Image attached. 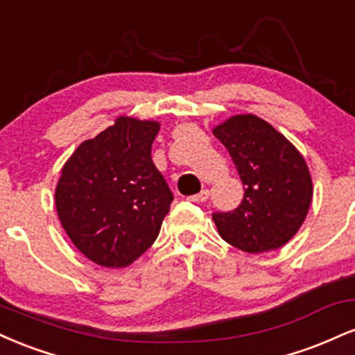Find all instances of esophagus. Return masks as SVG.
<instances>
[{"instance_id": "1", "label": "esophagus", "mask_w": 355, "mask_h": 355, "mask_svg": "<svg viewBox=\"0 0 355 355\" xmlns=\"http://www.w3.org/2000/svg\"><path fill=\"white\" fill-rule=\"evenodd\" d=\"M187 200H190V202H195V203H202V202H207V200H209V190H202L200 193H197V195H191V197L187 198Z\"/></svg>"}]
</instances>
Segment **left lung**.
<instances>
[{
    "label": "left lung",
    "mask_w": 355,
    "mask_h": 355,
    "mask_svg": "<svg viewBox=\"0 0 355 355\" xmlns=\"http://www.w3.org/2000/svg\"><path fill=\"white\" fill-rule=\"evenodd\" d=\"M243 183L232 211H214L220 237L247 254L287 243L307 217L312 180L304 157L272 125L255 115L232 116L214 128Z\"/></svg>",
    "instance_id": "left-lung-1"
}]
</instances>
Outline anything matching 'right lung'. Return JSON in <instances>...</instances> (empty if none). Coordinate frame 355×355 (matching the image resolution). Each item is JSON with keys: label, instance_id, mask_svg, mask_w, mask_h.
<instances>
[{"label": "right lung", "instance_id": "add662e5", "mask_svg": "<svg viewBox=\"0 0 355 355\" xmlns=\"http://www.w3.org/2000/svg\"><path fill=\"white\" fill-rule=\"evenodd\" d=\"M158 128L157 121L116 118L61 170L55 191L61 225L98 266H130L152 247L168 214L172 190L152 162Z\"/></svg>", "mask_w": 355, "mask_h": 355}]
</instances>
